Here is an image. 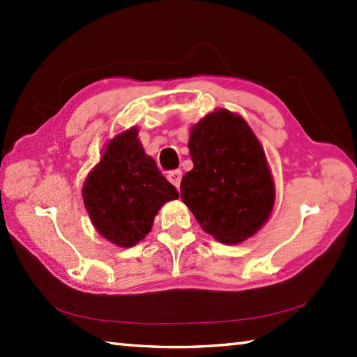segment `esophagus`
Returning a JSON list of instances; mask_svg holds the SVG:
<instances>
[{
	"label": "esophagus",
	"mask_w": 357,
	"mask_h": 357,
	"mask_svg": "<svg viewBox=\"0 0 357 357\" xmlns=\"http://www.w3.org/2000/svg\"><path fill=\"white\" fill-rule=\"evenodd\" d=\"M181 179H183V172L181 170H173L168 173V181L176 187V189H179V184H181Z\"/></svg>",
	"instance_id": "1"
}]
</instances>
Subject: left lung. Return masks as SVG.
Segmentation results:
<instances>
[{
	"mask_svg": "<svg viewBox=\"0 0 357 357\" xmlns=\"http://www.w3.org/2000/svg\"><path fill=\"white\" fill-rule=\"evenodd\" d=\"M189 151L193 168L181 181L185 206L219 243L252 238L273 213L275 184L250 126L217 108L192 126Z\"/></svg>",
	"mask_w": 357,
	"mask_h": 357,
	"instance_id": "1",
	"label": "left lung"
}]
</instances>
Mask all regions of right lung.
<instances>
[{
  "instance_id": "right-lung-1",
  "label": "right lung",
  "mask_w": 357,
  "mask_h": 357,
  "mask_svg": "<svg viewBox=\"0 0 357 357\" xmlns=\"http://www.w3.org/2000/svg\"><path fill=\"white\" fill-rule=\"evenodd\" d=\"M82 197L100 236L126 249L146 238L159 209L179 193L144 153L138 129L130 128L105 143Z\"/></svg>"
}]
</instances>
